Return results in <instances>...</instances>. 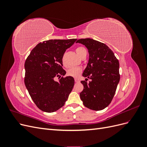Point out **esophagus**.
<instances>
[{"label":"esophagus","instance_id":"1","mask_svg":"<svg viewBox=\"0 0 147 147\" xmlns=\"http://www.w3.org/2000/svg\"><path fill=\"white\" fill-rule=\"evenodd\" d=\"M75 82H76V83H78V82H80L79 79H78V78H75Z\"/></svg>","mask_w":147,"mask_h":147}]
</instances>
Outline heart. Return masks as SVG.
<instances>
[{
    "label": "heart",
    "mask_w": 147,
    "mask_h": 147,
    "mask_svg": "<svg viewBox=\"0 0 147 147\" xmlns=\"http://www.w3.org/2000/svg\"><path fill=\"white\" fill-rule=\"evenodd\" d=\"M86 51V49L84 47H80L76 48V52L79 56H80L82 53ZM64 61V60H63ZM82 72V69L80 67H70L67 71V74L69 76H71L73 77H77Z\"/></svg>",
    "instance_id": "1"
}]
</instances>
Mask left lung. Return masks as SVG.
I'll use <instances>...</instances> for the list:
<instances>
[{"label":"left lung","instance_id":"8db88e82","mask_svg":"<svg viewBox=\"0 0 147 147\" xmlns=\"http://www.w3.org/2000/svg\"><path fill=\"white\" fill-rule=\"evenodd\" d=\"M76 43L85 46L89 60L83 73L86 81H82L83 90L80 96L86 107L93 110L106 108L112 101L120 76L119 61L105 44L92 38L79 39ZM92 80L87 84V78Z\"/></svg>","mask_w":147,"mask_h":147}]
</instances>
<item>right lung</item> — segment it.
<instances>
[{
    "instance_id": "obj_1",
    "label": "right lung",
    "mask_w": 147,
    "mask_h": 147,
    "mask_svg": "<svg viewBox=\"0 0 147 147\" xmlns=\"http://www.w3.org/2000/svg\"><path fill=\"white\" fill-rule=\"evenodd\" d=\"M77 39L49 40L38 43L30 53L24 64V83L31 98L41 110L52 113L64 106L75 80L64 76L62 67L65 51Z\"/></svg>"
}]
</instances>
